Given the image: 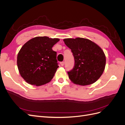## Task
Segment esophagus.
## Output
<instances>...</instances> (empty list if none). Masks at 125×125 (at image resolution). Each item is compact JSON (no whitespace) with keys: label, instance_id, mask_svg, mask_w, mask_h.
<instances>
[{"label":"esophagus","instance_id":"34e87169","mask_svg":"<svg viewBox=\"0 0 125 125\" xmlns=\"http://www.w3.org/2000/svg\"><path fill=\"white\" fill-rule=\"evenodd\" d=\"M60 65H61V66H63L64 65V64H65V62H60Z\"/></svg>","mask_w":125,"mask_h":125}]
</instances>
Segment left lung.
<instances>
[{"label": "left lung", "instance_id": "1", "mask_svg": "<svg viewBox=\"0 0 125 125\" xmlns=\"http://www.w3.org/2000/svg\"><path fill=\"white\" fill-rule=\"evenodd\" d=\"M63 41L74 59L73 68L68 72L71 82L80 85L95 82L105 67L106 57L102 48L91 40L81 37L65 39Z\"/></svg>", "mask_w": 125, "mask_h": 125}]
</instances>
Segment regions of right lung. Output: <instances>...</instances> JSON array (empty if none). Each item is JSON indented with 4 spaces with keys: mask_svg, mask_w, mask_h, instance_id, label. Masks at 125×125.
<instances>
[{
    "mask_svg": "<svg viewBox=\"0 0 125 125\" xmlns=\"http://www.w3.org/2000/svg\"><path fill=\"white\" fill-rule=\"evenodd\" d=\"M59 39L35 37L21 47L17 56L21 76L29 84L40 86L50 82L59 66L52 47Z\"/></svg>",
    "mask_w": 125,
    "mask_h": 125,
    "instance_id": "right-lung-1",
    "label": "right lung"
}]
</instances>
